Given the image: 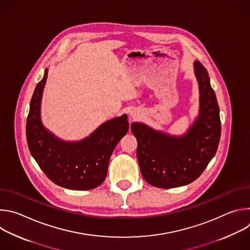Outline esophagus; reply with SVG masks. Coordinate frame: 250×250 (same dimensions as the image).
I'll return each instance as SVG.
<instances>
[{
    "label": "esophagus",
    "instance_id": "1",
    "mask_svg": "<svg viewBox=\"0 0 250 250\" xmlns=\"http://www.w3.org/2000/svg\"><path fill=\"white\" fill-rule=\"evenodd\" d=\"M131 118H132V119H136V118H137V115L134 114V113H131Z\"/></svg>",
    "mask_w": 250,
    "mask_h": 250
}]
</instances>
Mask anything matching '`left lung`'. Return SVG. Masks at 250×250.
Listing matches in <instances>:
<instances>
[{
  "label": "left lung",
  "instance_id": "1",
  "mask_svg": "<svg viewBox=\"0 0 250 250\" xmlns=\"http://www.w3.org/2000/svg\"><path fill=\"white\" fill-rule=\"evenodd\" d=\"M200 89V114L182 136H170L147 125L133 123L136 155L145 180L158 188L180 187L195 181L215 156L221 138L220 108L207 69L196 61Z\"/></svg>",
  "mask_w": 250,
  "mask_h": 250
}]
</instances>
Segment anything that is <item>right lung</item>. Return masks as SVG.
<instances>
[{"instance_id": "1", "label": "right lung", "mask_w": 250, "mask_h": 250, "mask_svg": "<svg viewBox=\"0 0 250 250\" xmlns=\"http://www.w3.org/2000/svg\"><path fill=\"white\" fill-rule=\"evenodd\" d=\"M47 69L34 89L26 120L28 149L49 180L70 190H90L105 179L111 155L128 131L127 116L103 124L90 136L78 142L56 138L41 121V102Z\"/></svg>"}]
</instances>
